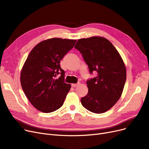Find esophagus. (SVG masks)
<instances>
[{"label":"esophagus","mask_w":149,"mask_h":149,"mask_svg":"<svg viewBox=\"0 0 149 149\" xmlns=\"http://www.w3.org/2000/svg\"><path fill=\"white\" fill-rule=\"evenodd\" d=\"M79 83H77V84H75V83H72V84H71V86L72 87H74V88H75V87H76V86H77L78 85H79Z\"/></svg>","instance_id":"obj_1"}]
</instances>
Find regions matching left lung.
Returning <instances> with one entry per match:
<instances>
[{
  "instance_id": "8db88e82",
  "label": "left lung",
  "mask_w": 149,
  "mask_h": 149,
  "mask_svg": "<svg viewBox=\"0 0 149 149\" xmlns=\"http://www.w3.org/2000/svg\"><path fill=\"white\" fill-rule=\"evenodd\" d=\"M75 48L82 54L89 72L97 77L86 81L88 93L81 98L84 107L95 113L111 109L120 98L126 80V68L118 51L104 37L81 38Z\"/></svg>"
}]
</instances>
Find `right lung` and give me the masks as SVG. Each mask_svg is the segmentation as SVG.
Masks as SVG:
<instances>
[{
	"mask_svg": "<svg viewBox=\"0 0 149 149\" xmlns=\"http://www.w3.org/2000/svg\"><path fill=\"white\" fill-rule=\"evenodd\" d=\"M76 42L49 38L36 45L29 54L21 70L20 83L30 103L39 111L52 112L63 104L71 85L64 82L65 71L60 63ZM59 73L61 76L56 79Z\"/></svg>",
	"mask_w": 149,
	"mask_h": 149,
	"instance_id": "1",
	"label": "right lung"
}]
</instances>
